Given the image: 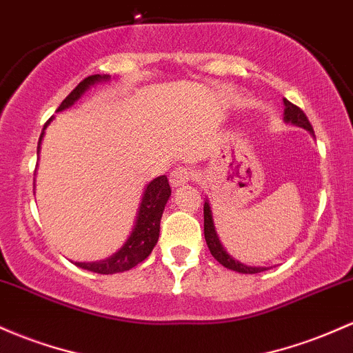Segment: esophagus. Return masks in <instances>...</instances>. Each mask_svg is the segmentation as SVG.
Masks as SVG:
<instances>
[{"label": "esophagus", "mask_w": 353, "mask_h": 353, "mask_svg": "<svg viewBox=\"0 0 353 353\" xmlns=\"http://www.w3.org/2000/svg\"><path fill=\"white\" fill-rule=\"evenodd\" d=\"M191 179H194V172L189 168H184V165L183 168L174 169L169 176L170 185H172V188H181V185L188 184Z\"/></svg>", "instance_id": "1"}]
</instances>
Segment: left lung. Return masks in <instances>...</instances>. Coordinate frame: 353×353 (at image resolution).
<instances>
[{
    "label": "left lung",
    "instance_id": "8db88e82",
    "mask_svg": "<svg viewBox=\"0 0 353 353\" xmlns=\"http://www.w3.org/2000/svg\"><path fill=\"white\" fill-rule=\"evenodd\" d=\"M285 103V114H283V120L286 123H292V125L301 127V129H307L310 134L313 135V127L310 123V120L305 112L301 110L300 107L293 105L292 102L283 99ZM204 238H206L208 248L211 251V254L214 256L224 268L228 270H233L238 271V273H246V274H254V273H261V271L268 270V268H263V266H248L243 265L241 261L234 259L231 254L226 253L223 245H221L218 233L214 230V221H212V214H211V208H209V203L206 201L204 203Z\"/></svg>",
    "mask_w": 353,
    "mask_h": 353
}]
</instances>
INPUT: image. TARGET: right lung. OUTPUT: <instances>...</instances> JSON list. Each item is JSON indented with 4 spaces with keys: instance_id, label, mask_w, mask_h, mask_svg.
I'll use <instances>...</instances> for the list:
<instances>
[{
    "instance_id": "right-lung-1",
    "label": "right lung",
    "mask_w": 353,
    "mask_h": 353,
    "mask_svg": "<svg viewBox=\"0 0 353 353\" xmlns=\"http://www.w3.org/2000/svg\"><path fill=\"white\" fill-rule=\"evenodd\" d=\"M110 80V75H90L87 79H83L82 82L77 85L67 99L60 103V107L57 108V112L65 110V108L72 107L77 100L82 97L92 85L99 82H107ZM53 119V117H52ZM52 119L45 123L43 132L40 135V141H38V149L37 154H40V144L41 139H43L45 129ZM170 196V185L165 176H159L154 181H150L145 185L144 194H142L141 206H139L137 218H135L134 230L130 233L127 241L123 243V246L119 251H115L112 256L105 259H100V261H92V263H75L79 268H83L87 271H94V273L100 274H114V273H122L134 266H137L139 263L144 261L149 256L150 251L156 246L159 239V231H161V218L162 212H164L165 204H168Z\"/></svg>"
}]
</instances>
